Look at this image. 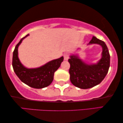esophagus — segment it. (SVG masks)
<instances>
[{
	"instance_id": "34e87169",
	"label": "esophagus",
	"mask_w": 123,
	"mask_h": 123,
	"mask_svg": "<svg viewBox=\"0 0 123 123\" xmlns=\"http://www.w3.org/2000/svg\"><path fill=\"white\" fill-rule=\"evenodd\" d=\"M64 60H68V59H69V54H67V53L64 54Z\"/></svg>"
}]
</instances>
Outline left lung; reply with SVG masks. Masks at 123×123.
<instances>
[{"mask_svg":"<svg viewBox=\"0 0 123 123\" xmlns=\"http://www.w3.org/2000/svg\"><path fill=\"white\" fill-rule=\"evenodd\" d=\"M98 44L102 49L101 58L96 63H87L77 53L71 54L68 62L70 64L69 74L72 84L77 87L87 89L99 84L107 74L110 66L109 50L103 41L92 37L87 45ZM80 49L77 48V50Z\"/></svg>","mask_w":123,"mask_h":123,"instance_id":"left-lung-1","label":"left lung"}]
</instances>
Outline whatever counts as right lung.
Wrapping results in <instances>:
<instances>
[{
  "label": "right lung",
  "instance_id": "add662e5",
  "mask_svg": "<svg viewBox=\"0 0 123 123\" xmlns=\"http://www.w3.org/2000/svg\"><path fill=\"white\" fill-rule=\"evenodd\" d=\"M28 34L21 39L13 52L12 67L14 72L20 80L27 85L35 88H43L48 86L53 80L54 74L60 67L64 60L62 56L58 59L49 61L41 67L28 68L21 63L18 56V48Z\"/></svg>",
  "mask_w": 123,
  "mask_h": 123
}]
</instances>
